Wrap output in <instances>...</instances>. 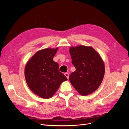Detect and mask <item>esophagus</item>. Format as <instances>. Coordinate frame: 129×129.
Returning <instances> with one entry per match:
<instances>
[{
  "instance_id": "esophagus-1",
  "label": "esophagus",
  "mask_w": 129,
  "mask_h": 129,
  "mask_svg": "<svg viewBox=\"0 0 129 129\" xmlns=\"http://www.w3.org/2000/svg\"><path fill=\"white\" fill-rule=\"evenodd\" d=\"M64 75L66 76V77H67L68 79H69V74H68V73H64Z\"/></svg>"
}]
</instances>
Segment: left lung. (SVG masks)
<instances>
[{"mask_svg":"<svg viewBox=\"0 0 129 129\" xmlns=\"http://www.w3.org/2000/svg\"><path fill=\"white\" fill-rule=\"evenodd\" d=\"M69 52L72 63L76 68L69 75V81L81 95L90 94L102 83L105 73L103 61L90 46L72 47Z\"/></svg>","mask_w":129,"mask_h":129,"instance_id":"8db88e82","label":"left lung"}]
</instances>
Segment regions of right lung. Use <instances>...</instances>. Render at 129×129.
Wrapping results in <instances>:
<instances>
[{
    "label": "right lung",
    "instance_id": "add662e5",
    "mask_svg": "<svg viewBox=\"0 0 129 129\" xmlns=\"http://www.w3.org/2000/svg\"><path fill=\"white\" fill-rule=\"evenodd\" d=\"M57 49L49 48L39 50L25 66L27 85L35 94L42 98H50L61 83L67 80L66 76L58 71V63L53 60Z\"/></svg>",
    "mask_w": 129,
    "mask_h": 129
}]
</instances>
